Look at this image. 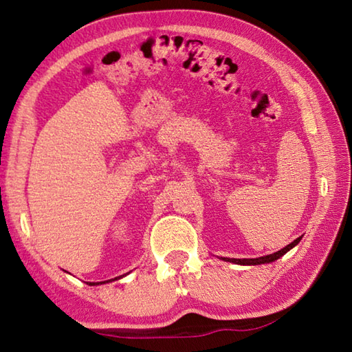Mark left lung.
Segmentation results:
<instances>
[{
  "instance_id": "obj_1",
  "label": "left lung",
  "mask_w": 352,
  "mask_h": 352,
  "mask_svg": "<svg viewBox=\"0 0 352 352\" xmlns=\"http://www.w3.org/2000/svg\"><path fill=\"white\" fill-rule=\"evenodd\" d=\"M300 240H302V237L296 239L292 243H289V245L285 246L283 249H280V251H277V252L270 254V255H265V257H258V258H223V260H225V261H232V263H235V265H265V263H272V261L278 260L287 251H291L294 246L298 245Z\"/></svg>"
}]
</instances>
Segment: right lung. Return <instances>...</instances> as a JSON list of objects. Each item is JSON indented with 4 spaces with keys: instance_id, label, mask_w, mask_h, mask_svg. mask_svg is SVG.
Here are the masks:
<instances>
[{
    "instance_id": "obj_1",
    "label": "right lung",
    "mask_w": 352,
    "mask_h": 352,
    "mask_svg": "<svg viewBox=\"0 0 352 352\" xmlns=\"http://www.w3.org/2000/svg\"><path fill=\"white\" fill-rule=\"evenodd\" d=\"M118 278H121V276L120 277H115V278H112V280H106V282H97V283H91V282H89V285H91V286H95V285H101V283H109V282H113V280H118Z\"/></svg>"
}]
</instances>
